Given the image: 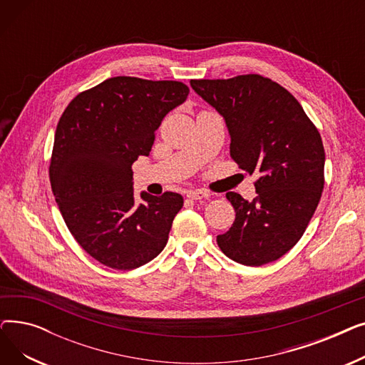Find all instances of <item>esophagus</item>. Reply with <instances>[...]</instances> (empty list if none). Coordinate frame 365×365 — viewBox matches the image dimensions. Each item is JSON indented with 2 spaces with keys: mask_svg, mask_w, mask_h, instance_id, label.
I'll return each instance as SVG.
<instances>
[{
  "mask_svg": "<svg viewBox=\"0 0 365 365\" xmlns=\"http://www.w3.org/2000/svg\"><path fill=\"white\" fill-rule=\"evenodd\" d=\"M186 197L189 200H202V198H207L208 194L205 192V190H201V189H192V190H187L186 192Z\"/></svg>",
  "mask_w": 365,
  "mask_h": 365,
  "instance_id": "esophagus-1",
  "label": "esophagus"
}]
</instances>
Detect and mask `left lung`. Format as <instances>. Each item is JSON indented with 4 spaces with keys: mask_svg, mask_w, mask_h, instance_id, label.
Listing matches in <instances>:
<instances>
[{
    "mask_svg": "<svg viewBox=\"0 0 365 365\" xmlns=\"http://www.w3.org/2000/svg\"><path fill=\"white\" fill-rule=\"evenodd\" d=\"M190 87L223 117L232 160L259 175L253 201L226 194L235 222L217 235L220 250L245 266L278 260L302 238L321 200L325 152L317 127L290 91L257 73L190 80Z\"/></svg>",
    "mask_w": 365,
    "mask_h": 365,
    "instance_id": "1",
    "label": "left lung"
}]
</instances>
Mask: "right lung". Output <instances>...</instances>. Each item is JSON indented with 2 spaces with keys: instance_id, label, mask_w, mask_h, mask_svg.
Listing matches in <instances>:
<instances>
[{
  "instance_id": "right-lung-1",
  "label": "right lung",
  "mask_w": 365,
  "mask_h": 365,
  "mask_svg": "<svg viewBox=\"0 0 365 365\" xmlns=\"http://www.w3.org/2000/svg\"><path fill=\"white\" fill-rule=\"evenodd\" d=\"M187 94L179 81L113 76L73 98L57 124L53 195L76 242L112 269L157 257L183 207L175 192L136 201L131 165L149 155L163 118Z\"/></svg>"
}]
</instances>
